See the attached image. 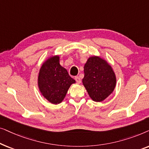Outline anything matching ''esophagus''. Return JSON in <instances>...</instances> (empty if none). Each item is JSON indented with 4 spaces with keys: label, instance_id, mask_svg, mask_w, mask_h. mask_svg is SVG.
I'll return each mask as SVG.
<instances>
[{
    "label": "esophagus",
    "instance_id": "obj_1",
    "mask_svg": "<svg viewBox=\"0 0 149 149\" xmlns=\"http://www.w3.org/2000/svg\"><path fill=\"white\" fill-rule=\"evenodd\" d=\"M74 79H75V81H77V83H78L79 84V83H81V80L80 77H75Z\"/></svg>",
    "mask_w": 149,
    "mask_h": 149
}]
</instances>
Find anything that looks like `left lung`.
<instances>
[{
  "mask_svg": "<svg viewBox=\"0 0 149 149\" xmlns=\"http://www.w3.org/2000/svg\"><path fill=\"white\" fill-rule=\"evenodd\" d=\"M83 84L93 101L102 102L113 92L117 83L116 74L104 58L89 57L85 64Z\"/></svg>",
  "mask_w": 149,
  "mask_h": 149,
  "instance_id": "8db88e82",
  "label": "left lung"
}]
</instances>
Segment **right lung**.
Masks as SVG:
<instances>
[{"mask_svg":"<svg viewBox=\"0 0 149 149\" xmlns=\"http://www.w3.org/2000/svg\"><path fill=\"white\" fill-rule=\"evenodd\" d=\"M60 56L49 57L42 63L38 75V87L42 96L50 103L64 100L70 85L76 83L60 64Z\"/></svg>","mask_w":149,"mask_h":149,"instance_id":"right-lung-1","label":"right lung"}]
</instances>
